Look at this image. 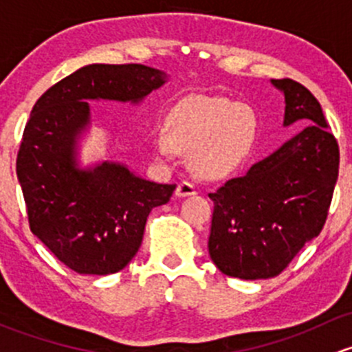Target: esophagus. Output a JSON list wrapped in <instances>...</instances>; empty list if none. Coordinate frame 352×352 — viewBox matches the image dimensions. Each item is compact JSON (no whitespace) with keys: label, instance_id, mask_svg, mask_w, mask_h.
I'll use <instances>...</instances> for the list:
<instances>
[{"label":"esophagus","instance_id":"34e87169","mask_svg":"<svg viewBox=\"0 0 352 352\" xmlns=\"http://www.w3.org/2000/svg\"><path fill=\"white\" fill-rule=\"evenodd\" d=\"M175 194L179 197L194 196V194H197V189H196V186H194L192 182H187V180H184V182H180L179 186H177Z\"/></svg>","mask_w":352,"mask_h":352}]
</instances>
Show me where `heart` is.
Returning a JSON list of instances; mask_svg holds the SVG:
<instances>
[{
    "instance_id": "obj_1",
    "label": "heart",
    "mask_w": 352,
    "mask_h": 352,
    "mask_svg": "<svg viewBox=\"0 0 352 352\" xmlns=\"http://www.w3.org/2000/svg\"><path fill=\"white\" fill-rule=\"evenodd\" d=\"M255 134L254 110L226 98L197 95L170 110L166 127L156 126L151 133V144L160 158L192 153L202 175H221L242 162Z\"/></svg>"
}]
</instances>
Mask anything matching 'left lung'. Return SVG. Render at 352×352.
Listing matches in <instances>:
<instances>
[{
	"instance_id": "left-lung-1",
	"label": "left lung",
	"mask_w": 352,
	"mask_h": 352,
	"mask_svg": "<svg viewBox=\"0 0 352 352\" xmlns=\"http://www.w3.org/2000/svg\"><path fill=\"white\" fill-rule=\"evenodd\" d=\"M272 85L285 94V126L307 127L209 194L214 202L209 255L232 278L281 274L324 228L339 175V144L314 94L289 78Z\"/></svg>"
}]
</instances>
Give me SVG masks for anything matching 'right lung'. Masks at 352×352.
Wrapping results in <instances>:
<instances>
[{
	"label": "right lung",
	"instance_id": "1",
	"mask_svg": "<svg viewBox=\"0 0 352 352\" xmlns=\"http://www.w3.org/2000/svg\"><path fill=\"white\" fill-rule=\"evenodd\" d=\"M166 80L144 65H90L52 85L35 102L16 155L28 225L78 274L107 276L140 250L151 209L166 204L175 184H155L126 166H76V136L90 120L87 100L138 104Z\"/></svg>",
	"mask_w": 352,
	"mask_h": 352
}]
</instances>
